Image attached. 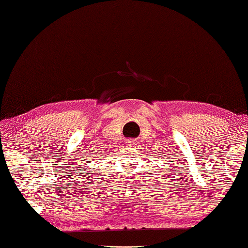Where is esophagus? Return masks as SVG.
<instances>
[{"label": "esophagus", "mask_w": 248, "mask_h": 248, "mask_svg": "<svg viewBox=\"0 0 248 248\" xmlns=\"http://www.w3.org/2000/svg\"><path fill=\"white\" fill-rule=\"evenodd\" d=\"M136 140H134V139H131V140H128L127 141V145L129 146V147H135V145H136Z\"/></svg>", "instance_id": "1"}]
</instances>
